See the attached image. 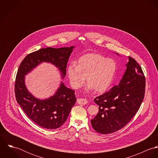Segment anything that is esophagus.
I'll use <instances>...</instances> for the list:
<instances>
[{
  "instance_id": "obj_1",
  "label": "esophagus",
  "mask_w": 158,
  "mask_h": 158,
  "mask_svg": "<svg viewBox=\"0 0 158 158\" xmlns=\"http://www.w3.org/2000/svg\"><path fill=\"white\" fill-rule=\"evenodd\" d=\"M77 103H78V104H80V105H86L87 103H88V102H87V100H86V99H85V98H78L77 99Z\"/></svg>"
}]
</instances>
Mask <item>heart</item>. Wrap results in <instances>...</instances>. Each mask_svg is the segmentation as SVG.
<instances>
[{"label": "heart", "instance_id": "obj_1", "mask_svg": "<svg viewBox=\"0 0 158 158\" xmlns=\"http://www.w3.org/2000/svg\"><path fill=\"white\" fill-rule=\"evenodd\" d=\"M116 66L112 60L99 54L88 53L79 59L76 66H69L68 74L73 88L80 87L86 78L89 88L96 92L102 93L111 86Z\"/></svg>", "mask_w": 158, "mask_h": 158}]
</instances>
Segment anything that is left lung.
Wrapping results in <instances>:
<instances>
[{
  "label": "left lung",
  "mask_w": 158,
  "mask_h": 158,
  "mask_svg": "<svg viewBox=\"0 0 158 158\" xmlns=\"http://www.w3.org/2000/svg\"><path fill=\"white\" fill-rule=\"evenodd\" d=\"M127 70L118 85L94 98L98 113L91 120L97 132L111 134L123 128L135 115L143 102L145 77L135 60L128 56Z\"/></svg>",
  "instance_id": "8db88e82"
}]
</instances>
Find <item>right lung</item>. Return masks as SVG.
<instances>
[{"label": "right lung", "mask_w": 158, "mask_h": 158, "mask_svg": "<svg viewBox=\"0 0 158 158\" xmlns=\"http://www.w3.org/2000/svg\"><path fill=\"white\" fill-rule=\"evenodd\" d=\"M73 48L71 46L40 49L27 55L18 69L15 84L16 100L27 117L43 128L56 129L63 125L77 101L75 91L66 88L62 83L53 97L41 100L28 92L25 86L24 75L40 63L45 61L59 68L64 78Z\"/></svg>", "instance_id": "right-lung-1"}]
</instances>
